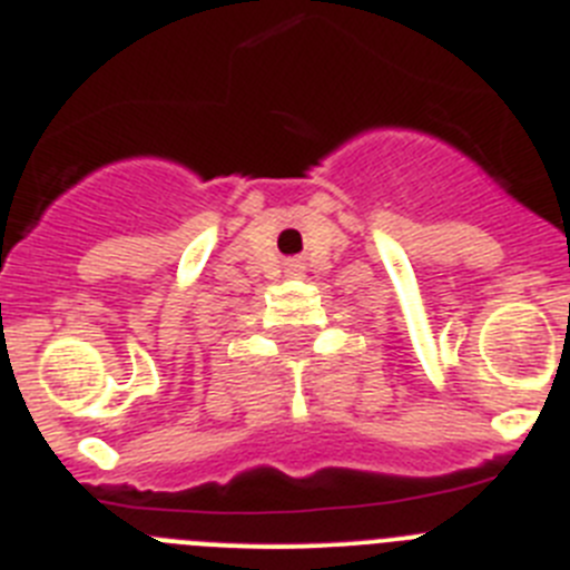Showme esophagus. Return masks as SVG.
I'll use <instances>...</instances> for the list:
<instances>
[{
	"mask_svg": "<svg viewBox=\"0 0 570 570\" xmlns=\"http://www.w3.org/2000/svg\"><path fill=\"white\" fill-rule=\"evenodd\" d=\"M302 271H305V265L299 259L288 262V276H302Z\"/></svg>",
	"mask_w": 570,
	"mask_h": 570,
	"instance_id": "34e87169",
	"label": "esophagus"
}]
</instances>
